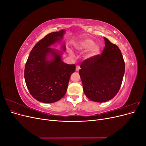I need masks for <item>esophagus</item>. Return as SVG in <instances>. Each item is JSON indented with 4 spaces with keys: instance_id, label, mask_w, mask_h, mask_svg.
<instances>
[{
    "instance_id": "obj_1",
    "label": "esophagus",
    "mask_w": 146,
    "mask_h": 146,
    "mask_svg": "<svg viewBox=\"0 0 146 146\" xmlns=\"http://www.w3.org/2000/svg\"><path fill=\"white\" fill-rule=\"evenodd\" d=\"M80 66H76V71H78L79 70H80Z\"/></svg>"
}]
</instances>
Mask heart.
Here are the masks:
<instances>
[{"instance_id":"obj_1","label":"heart","mask_w":146,"mask_h":146,"mask_svg":"<svg viewBox=\"0 0 146 146\" xmlns=\"http://www.w3.org/2000/svg\"><path fill=\"white\" fill-rule=\"evenodd\" d=\"M90 50L88 53V56H94L98 55L100 52V47L95 44L94 41L90 39H86L82 41L79 44L78 49L80 51H87L88 50ZM72 53H70V55H72Z\"/></svg>"}]
</instances>
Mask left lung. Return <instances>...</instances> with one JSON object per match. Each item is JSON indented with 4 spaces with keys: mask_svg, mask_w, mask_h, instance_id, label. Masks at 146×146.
I'll use <instances>...</instances> for the list:
<instances>
[{
    "mask_svg": "<svg viewBox=\"0 0 146 146\" xmlns=\"http://www.w3.org/2000/svg\"><path fill=\"white\" fill-rule=\"evenodd\" d=\"M101 54L84 60L79 74L84 93L97 102L113 99L120 89L125 72V62L119 48L104 38Z\"/></svg>",
    "mask_w": 146,
    "mask_h": 146,
    "instance_id": "1",
    "label": "left lung"
}]
</instances>
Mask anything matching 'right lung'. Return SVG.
Here are the masks:
<instances>
[{"instance_id":"1","label":"right lung","mask_w":146,"mask_h":146,"mask_svg":"<svg viewBox=\"0 0 146 146\" xmlns=\"http://www.w3.org/2000/svg\"><path fill=\"white\" fill-rule=\"evenodd\" d=\"M65 31L46 35L36 44L25 63L24 78L26 85L33 98L41 102L50 104L58 101L65 95L70 76L76 65L61 60V52L49 47L62 38ZM65 50V47H63ZM48 54L53 58H46Z\"/></svg>"}]
</instances>
